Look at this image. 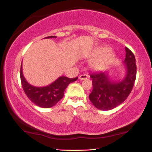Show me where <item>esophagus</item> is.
Returning a JSON list of instances; mask_svg holds the SVG:
<instances>
[{"mask_svg":"<svg viewBox=\"0 0 152 152\" xmlns=\"http://www.w3.org/2000/svg\"><path fill=\"white\" fill-rule=\"evenodd\" d=\"M87 78H88V76L87 74H82V75L79 76V79L80 80H85V79H87Z\"/></svg>","mask_w":152,"mask_h":152,"instance_id":"obj_1","label":"esophagus"}]
</instances>
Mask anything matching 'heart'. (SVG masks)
<instances>
[{
    "mask_svg": "<svg viewBox=\"0 0 152 152\" xmlns=\"http://www.w3.org/2000/svg\"><path fill=\"white\" fill-rule=\"evenodd\" d=\"M90 57L94 58L91 62V67L96 71H103L114 61L115 54L110 52L108 47H102L94 50L90 54Z\"/></svg>",
    "mask_w": 152,
    "mask_h": 152,
    "instance_id": "b5f03b06",
    "label": "heart"
}]
</instances>
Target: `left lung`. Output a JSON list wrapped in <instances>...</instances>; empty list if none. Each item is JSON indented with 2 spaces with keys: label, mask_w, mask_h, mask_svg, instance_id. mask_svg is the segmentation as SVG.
I'll return each mask as SVG.
<instances>
[{
  "label": "left lung",
  "mask_w": 152,
  "mask_h": 152,
  "mask_svg": "<svg viewBox=\"0 0 152 152\" xmlns=\"http://www.w3.org/2000/svg\"><path fill=\"white\" fill-rule=\"evenodd\" d=\"M125 52L123 63L125 67L123 78L116 80L112 76L110 71L90 75L93 90L89 98L98 110L107 111L116 107L125 101L132 90L136 77V59L127 48H125Z\"/></svg>",
  "instance_id": "1"
}]
</instances>
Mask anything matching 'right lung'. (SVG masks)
Listing matches in <instances>:
<instances>
[{
  "label": "right lung",
  "mask_w": 152,
  "mask_h": 152,
  "mask_svg": "<svg viewBox=\"0 0 152 152\" xmlns=\"http://www.w3.org/2000/svg\"><path fill=\"white\" fill-rule=\"evenodd\" d=\"M56 38L50 36L45 38ZM20 80L25 94L36 105L42 108H50L54 106L64 96V91L71 83L78 79L66 76H60L51 84L43 87H36L27 82L23 73V65L20 67Z\"/></svg>",
  "instance_id": "right-lung-1"
}]
</instances>
